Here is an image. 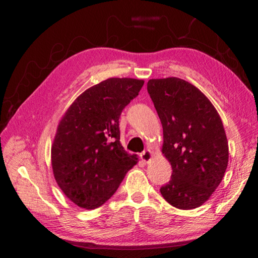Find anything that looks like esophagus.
<instances>
[{
  "label": "esophagus",
  "instance_id": "34e87169",
  "mask_svg": "<svg viewBox=\"0 0 258 258\" xmlns=\"http://www.w3.org/2000/svg\"><path fill=\"white\" fill-rule=\"evenodd\" d=\"M140 158H141V160L143 161V163H146V164L149 163V161H150L151 158H152V152H151V150L147 149L146 151H143L142 154L140 155Z\"/></svg>",
  "mask_w": 258,
  "mask_h": 258
}]
</instances>
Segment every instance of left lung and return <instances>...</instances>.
I'll return each instance as SVG.
<instances>
[{"label":"left lung","instance_id":"8db88e82","mask_svg":"<svg viewBox=\"0 0 258 258\" xmlns=\"http://www.w3.org/2000/svg\"><path fill=\"white\" fill-rule=\"evenodd\" d=\"M148 93L163 125V151L172 165L160 194L172 206H202L220 185L229 161L223 123L202 91L177 77L150 80Z\"/></svg>","mask_w":258,"mask_h":258}]
</instances>
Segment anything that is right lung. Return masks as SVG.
<instances>
[{
    "mask_svg": "<svg viewBox=\"0 0 258 258\" xmlns=\"http://www.w3.org/2000/svg\"><path fill=\"white\" fill-rule=\"evenodd\" d=\"M143 84L135 78H108L84 91L61 118L51 148L52 169L60 189L78 207L101 206L138 163L119 141V117Z\"/></svg>",
    "mask_w": 258,
    "mask_h": 258,
    "instance_id": "obj_1",
    "label": "right lung"
}]
</instances>
